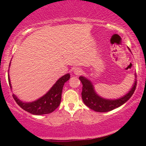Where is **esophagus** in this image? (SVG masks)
<instances>
[{"label":"esophagus","instance_id":"esophagus-1","mask_svg":"<svg viewBox=\"0 0 146 146\" xmlns=\"http://www.w3.org/2000/svg\"><path fill=\"white\" fill-rule=\"evenodd\" d=\"M82 70L81 68H79V67H77V68H75L74 70H73V73H74V74L75 75H80L82 73Z\"/></svg>","mask_w":146,"mask_h":146}]
</instances>
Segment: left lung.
I'll use <instances>...</instances> for the list:
<instances>
[{"instance_id":"1","label":"left lung","mask_w":146,"mask_h":146,"mask_svg":"<svg viewBox=\"0 0 146 146\" xmlns=\"http://www.w3.org/2000/svg\"><path fill=\"white\" fill-rule=\"evenodd\" d=\"M128 49L131 52L130 48H128ZM135 75V82L130 90L123 96L117 99H106L102 98L96 93L94 86L89 79L86 78L84 76H80L79 79L83 85L82 98L84 103L90 109L93 110L94 111L99 112V113L108 112L121 106L131 98L135 92L137 85L136 74Z\"/></svg>"}]
</instances>
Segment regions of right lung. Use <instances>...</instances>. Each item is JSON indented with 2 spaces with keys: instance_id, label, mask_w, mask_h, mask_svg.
Listing matches in <instances>:
<instances>
[{
  "instance_id": "obj_1",
  "label": "right lung",
  "mask_w": 146,
  "mask_h": 146,
  "mask_svg": "<svg viewBox=\"0 0 146 146\" xmlns=\"http://www.w3.org/2000/svg\"><path fill=\"white\" fill-rule=\"evenodd\" d=\"M69 79V73L63 75L57 80L56 82L53 85V86L50 88L46 94L35 101L30 102H23L19 100V98H18V97L14 94H13V98L16 103L19 105V106H21L23 110L33 115H42L51 113L60 106L64 84ZM8 80H9V86L11 89L12 86H11V81H10L9 70H8Z\"/></svg>"
}]
</instances>
